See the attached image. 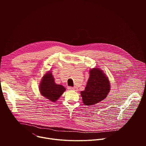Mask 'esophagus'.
I'll return each mask as SVG.
<instances>
[{"instance_id": "esophagus-1", "label": "esophagus", "mask_w": 146, "mask_h": 146, "mask_svg": "<svg viewBox=\"0 0 146 146\" xmlns=\"http://www.w3.org/2000/svg\"><path fill=\"white\" fill-rule=\"evenodd\" d=\"M68 90H70V91H76V88H74V87H68Z\"/></svg>"}]
</instances>
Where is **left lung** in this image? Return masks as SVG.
<instances>
[{
    "label": "left lung",
    "mask_w": 146,
    "mask_h": 146,
    "mask_svg": "<svg viewBox=\"0 0 146 146\" xmlns=\"http://www.w3.org/2000/svg\"><path fill=\"white\" fill-rule=\"evenodd\" d=\"M85 90L81 91V95L84 105L90 106L105 99L110 89V82L105 74L99 68L90 70Z\"/></svg>",
    "instance_id": "left-lung-1"
}]
</instances>
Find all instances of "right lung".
Wrapping results in <instances>:
<instances>
[{"label":"right lung","mask_w":146,"mask_h":146,"mask_svg":"<svg viewBox=\"0 0 146 146\" xmlns=\"http://www.w3.org/2000/svg\"><path fill=\"white\" fill-rule=\"evenodd\" d=\"M39 87L41 94L52 102L58 99L65 91L63 86L55 84L51 72H48L43 77Z\"/></svg>","instance_id":"add662e5"}]
</instances>
